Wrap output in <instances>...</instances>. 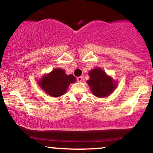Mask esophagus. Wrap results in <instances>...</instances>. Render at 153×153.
Masks as SVG:
<instances>
[{"label": "esophagus", "mask_w": 153, "mask_h": 153, "mask_svg": "<svg viewBox=\"0 0 153 153\" xmlns=\"http://www.w3.org/2000/svg\"><path fill=\"white\" fill-rule=\"evenodd\" d=\"M82 80V78L81 76H79V77H78V78H77V81H78V82H81Z\"/></svg>", "instance_id": "esophagus-1"}]
</instances>
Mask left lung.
I'll return each mask as SVG.
<instances>
[{"mask_svg":"<svg viewBox=\"0 0 153 153\" xmlns=\"http://www.w3.org/2000/svg\"><path fill=\"white\" fill-rule=\"evenodd\" d=\"M88 75L90 79L87 80V83L92 94L97 97H106L117 88V82L100 68L91 71Z\"/></svg>","mask_w":153,"mask_h":153,"instance_id":"obj_1","label":"left lung"}]
</instances>
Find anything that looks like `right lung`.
<instances>
[{
  "label": "right lung",
  "mask_w": 153,
  "mask_h": 153,
  "mask_svg": "<svg viewBox=\"0 0 153 153\" xmlns=\"http://www.w3.org/2000/svg\"><path fill=\"white\" fill-rule=\"evenodd\" d=\"M73 75H66L61 68H56L38 81L39 86L52 97H59L66 93L70 84L75 82Z\"/></svg>",
  "instance_id": "add662e5"
}]
</instances>
